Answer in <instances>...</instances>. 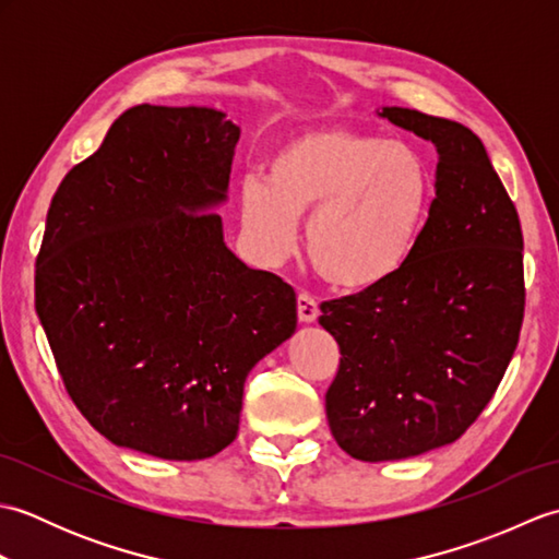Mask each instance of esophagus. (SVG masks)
<instances>
[{
    "mask_svg": "<svg viewBox=\"0 0 559 559\" xmlns=\"http://www.w3.org/2000/svg\"><path fill=\"white\" fill-rule=\"evenodd\" d=\"M298 317H300V322H305V324L317 322L319 305H317V300L312 298L310 293H300L298 295Z\"/></svg>",
    "mask_w": 559,
    "mask_h": 559,
    "instance_id": "esophagus-1",
    "label": "esophagus"
}]
</instances>
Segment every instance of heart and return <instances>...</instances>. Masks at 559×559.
Wrapping results in <instances>:
<instances>
[{
	"label": "heart",
	"instance_id": "heart-1",
	"mask_svg": "<svg viewBox=\"0 0 559 559\" xmlns=\"http://www.w3.org/2000/svg\"><path fill=\"white\" fill-rule=\"evenodd\" d=\"M432 170L423 153L348 127H317L283 139L266 177L240 185V218L254 252L286 259L310 213L305 249L329 286L358 293L408 264L432 204Z\"/></svg>",
	"mask_w": 559,
	"mask_h": 559
}]
</instances>
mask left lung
Masks as SVG:
<instances>
[{
	"label": "left lung",
	"mask_w": 559,
	"mask_h": 559,
	"mask_svg": "<svg viewBox=\"0 0 559 559\" xmlns=\"http://www.w3.org/2000/svg\"><path fill=\"white\" fill-rule=\"evenodd\" d=\"M432 141L435 199L394 278L322 302L341 350L326 391L338 447L396 461L456 442L500 386L524 322V235L483 141L408 108L377 112Z\"/></svg>",
	"instance_id": "obj_1"
}]
</instances>
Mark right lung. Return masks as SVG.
Instances as JSON below:
<instances>
[{"label": "right lung", "instance_id": "obj_1", "mask_svg": "<svg viewBox=\"0 0 559 559\" xmlns=\"http://www.w3.org/2000/svg\"><path fill=\"white\" fill-rule=\"evenodd\" d=\"M240 127L213 108L136 105L47 211L35 312L83 418L168 461L237 437L249 370L295 334L298 300L223 240Z\"/></svg>", "mask_w": 559, "mask_h": 559}]
</instances>
